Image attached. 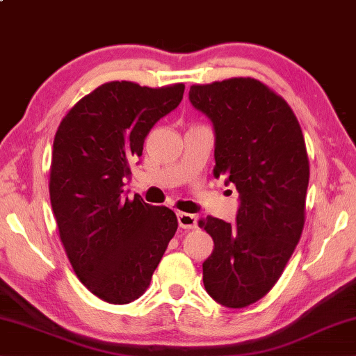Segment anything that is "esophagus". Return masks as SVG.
<instances>
[{"label":"esophagus","mask_w":356,"mask_h":356,"mask_svg":"<svg viewBox=\"0 0 356 356\" xmlns=\"http://www.w3.org/2000/svg\"><path fill=\"white\" fill-rule=\"evenodd\" d=\"M178 223L179 227L183 229H195L198 226V218L192 213H186V212H178Z\"/></svg>","instance_id":"esophagus-1"}]
</instances>
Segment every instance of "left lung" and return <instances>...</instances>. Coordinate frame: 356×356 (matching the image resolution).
<instances>
[{
    "mask_svg": "<svg viewBox=\"0 0 356 356\" xmlns=\"http://www.w3.org/2000/svg\"><path fill=\"white\" fill-rule=\"evenodd\" d=\"M189 100L216 133L213 177H226L240 200L234 225L200 220L213 240L203 284L218 304L243 308L277 282L302 234L310 178L304 135L290 105L256 79L192 85Z\"/></svg>",
    "mask_w": 356,
    "mask_h": 356,
    "instance_id": "8db88e82",
    "label": "left lung"
}]
</instances>
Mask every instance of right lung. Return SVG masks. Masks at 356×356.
<instances>
[{
    "instance_id": "1",
    "label": "right lung",
    "mask_w": 356,
    "mask_h": 356,
    "mask_svg": "<svg viewBox=\"0 0 356 356\" xmlns=\"http://www.w3.org/2000/svg\"><path fill=\"white\" fill-rule=\"evenodd\" d=\"M184 85H100L60 122L49 197L72 270L105 302L129 304L149 288L178 220L165 206L130 200L124 186L144 139L179 105Z\"/></svg>"
}]
</instances>
